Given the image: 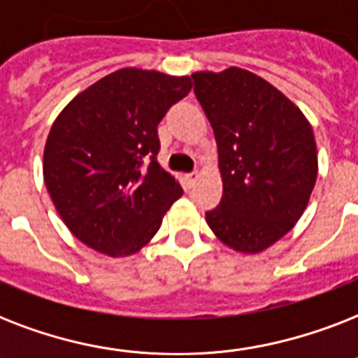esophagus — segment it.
<instances>
[{
    "label": "esophagus",
    "mask_w": 358,
    "mask_h": 358,
    "mask_svg": "<svg viewBox=\"0 0 358 358\" xmlns=\"http://www.w3.org/2000/svg\"><path fill=\"white\" fill-rule=\"evenodd\" d=\"M184 178H185V184L189 185V187H193V185H195V182H196V180H199V173H196V171H195V173H189V174H185Z\"/></svg>",
    "instance_id": "esophagus-1"
}]
</instances>
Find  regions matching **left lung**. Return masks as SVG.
I'll use <instances>...</instances> for the list:
<instances>
[{
    "label": "left lung",
    "mask_w": 358,
    "mask_h": 358,
    "mask_svg": "<svg viewBox=\"0 0 358 358\" xmlns=\"http://www.w3.org/2000/svg\"><path fill=\"white\" fill-rule=\"evenodd\" d=\"M191 78L213 128L223 178V196L206 212V223L224 245L260 252L294 229L308 204L317 176L312 126L249 70Z\"/></svg>",
    "instance_id": "obj_1"
}]
</instances>
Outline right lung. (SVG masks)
<instances>
[{"instance_id":"obj_1","label":"right lung","mask_w":358,"mask_h":358,"mask_svg":"<svg viewBox=\"0 0 358 358\" xmlns=\"http://www.w3.org/2000/svg\"><path fill=\"white\" fill-rule=\"evenodd\" d=\"M191 78L122 69L78 94L53 122L44 182L76 238L109 256L146 245L182 187L157 163V124Z\"/></svg>"}]
</instances>
